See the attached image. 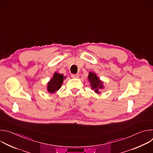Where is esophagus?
Returning <instances> with one entry per match:
<instances>
[{
  "label": "esophagus",
  "instance_id": "1",
  "mask_svg": "<svg viewBox=\"0 0 153 153\" xmlns=\"http://www.w3.org/2000/svg\"><path fill=\"white\" fill-rule=\"evenodd\" d=\"M71 76L73 78H78L79 76V74H72L71 75Z\"/></svg>",
  "mask_w": 153,
  "mask_h": 153
}]
</instances>
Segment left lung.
Segmentation results:
<instances>
[{"mask_svg": "<svg viewBox=\"0 0 153 153\" xmlns=\"http://www.w3.org/2000/svg\"><path fill=\"white\" fill-rule=\"evenodd\" d=\"M88 79L91 83V88L94 90V92L99 93L100 89L103 88V83L99 80V77L93 73H90L88 76Z\"/></svg>", "mask_w": 153, "mask_h": 153, "instance_id": "obj_1", "label": "left lung"}]
</instances>
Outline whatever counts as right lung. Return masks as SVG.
Wrapping results in <instances>:
<instances>
[{
	"label": "right lung",
	"mask_w": 153,
	"mask_h": 153,
	"mask_svg": "<svg viewBox=\"0 0 153 153\" xmlns=\"http://www.w3.org/2000/svg\"><path fill=\"white\" fill-rule=\"evenodd\" d=\"M63 81V76L62 74L55 73L53 78L48 83V91L50 93H54L57 91L60 87Z\"/></svg>",
	"instance_id": "1"
}]
</instances>
